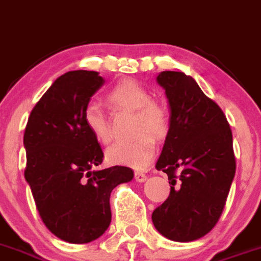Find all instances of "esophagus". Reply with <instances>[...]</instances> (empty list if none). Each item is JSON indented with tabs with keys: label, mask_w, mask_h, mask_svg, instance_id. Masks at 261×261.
Returning <instances> with one entry per match:
<instances>
[{
	"label": "esophagus",
	"mask_w": 261,
	"mask_h": 261,
	"mask_svg": "<svg viewBox=\"0 0 261 261\" xmlns=\"http://www.w3.org/2000/svg\"><path fill=\"white\" fill-rule=\"evenodd\" d=\"M135 180L138 182H144L147 180V176L144 173H142V172H135Z\"/></svg>",
	"instance_id": "esophagus-1"
}]
</instances>
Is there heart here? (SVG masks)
<instances>
[{
  "instance_id": "obj_1",
  "label": "heart",
  "mask_w": 261,
  "mask_h": 261,
  "mask_svg": "<svg viewBox=\"0 0 261 261\" xmlns=\"http://www.w3.org/2000/svg\"><path fill=\"white\" fill-rule=\"evenodd\" d=\"M108 97L115 108L137 113V133L142 134L130 142L112 144L106 151L108 162L134 169L146 168L156 151V140L149 133L158 137L163 135L168 128V114L162 106L152 102V96L146 88L134 80L117 84ZM84 123L101 143H108L112 138L108 117L98 102L88 103L84 110Z\"/></svg>"
}]
</instances>
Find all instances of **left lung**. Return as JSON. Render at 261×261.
I'll return each instance as SVG.
<instances>
[{"instance_id":"left-lung-1","label":"left lung","mask_w":261,"mask_h":261,"mask_svg":"<svg viewBox=\"0 0 261 261\" xmlns=\"http://www.w3.org/2000/svg\"><path fill=\"white\" fill-rule=\"evenodd\" d=\"M169 128L156 169L168 174L171 193L152 213L156 230L174 242L205 237L218 222L235 176L232 133L225 114L192 76L164 71ZM179 171V176L175 172ZM180 185L174 188L175 181Z\"/></svg>"}]
</instances>
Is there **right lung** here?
<instances>
[{"label":"right lung","instance_id":"add662e5","mask_svg":"<svg viewBox=\"0 0 261 261\" xmlns=\"http://www.w3.org/2000/svg\"><path fill=\"white\" fill-rule=\"evenodd\" d=\"M103 84L98 72H67L43 94L24 130V178L43 223L68 243L101 237L112 222V190L134 177L127 167L94 169L103 152L84 123V110Z\"/></svg>","mask_w":261,"mask_h":261}]
</instances>
